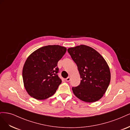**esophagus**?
I'll return each mask as SVG.
<instances>
[{
	"label": "esophagus",
	"instance_id": "esophagus-1",
	"mask_svg": "<svg viewBox=\"0 0 130 130\" xmlns=\"http://www.w3.org/2000/svg\"><path fill=\"white\" fill-rule=\"evenodd\" d=\"M70 77L69 76V77H68L67 78H66V81H67V82H69V81H70Z\"/></svg>",
	"mask_w": 130,
	"mask_h": 130
}]
</instances>
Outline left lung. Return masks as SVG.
<instances>
[{
	"label": "left lung",
	"instance_id": "obj_1",
	"mask_svg": "<svg viewBox=\"0 0 130 130\" xmlns=\"http://www.w3.org/2000/svg\"><path fill=\"white\" fill-rule=\"evenodd\" d=\"M80 75V84L72 88L78 99L87 103L100 99L107 90L111 73L104 57L91 47L80 45L68 49Z\"/></svg>",
	"mask_w": 130,
	"mask_h": 130
}]
</instances>
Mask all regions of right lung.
Listing matches in <instances>:
<instances>
[{
  "mask_svg": "<svg viewBox=\"0 0 130 130\" xmlns=\"http://www.w3.org/2000/svg\"><path fill=\"white\" fill-rule=\"evenodd\" d=\"M67 51L58 45L43 46L27 57L22 76L24 87L29 95L37 100L46 99L56 92L62 80L58 77V61Z\"/></svg>",
  "mask_w": 130,
  "mask_h": 130,
  "instance_id": "right-lung-1",
  "label": "right lung"
}]
</instances>
